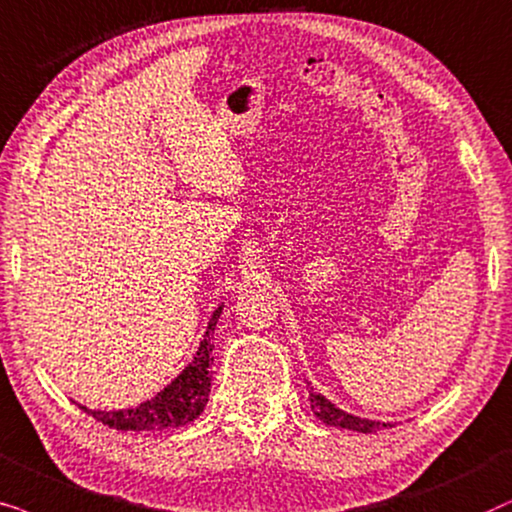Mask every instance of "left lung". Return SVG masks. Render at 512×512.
I'll return each instance as SVG.
<instances>
[{
	"instance_id": "1",
	"label": "left lung",
	"mask_w": 512,
	"mask_h": 512,
	"mask_svg": "<svg viewBox=\"0 0 512 512\" xmlns=\"http://www.w3.org/2000/svg\"><path fill=\"white\" fill-rule=\"evenodd\" d=\"M309 400L313 412L320 421L330 426H339V428H349V431H358V433H377L381 428H388L391 424H379V421H370V419H360L353 417V414H346L344 410H339L330 403V400L323 398L320 393H313V388H309Z\"/></svg>"
}]
</instances>
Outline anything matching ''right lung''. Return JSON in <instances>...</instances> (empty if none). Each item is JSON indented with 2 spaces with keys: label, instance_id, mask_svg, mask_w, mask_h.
Segmentation results:
<instances>
[{
  "label": "right lung",
  "instance_id": "obj_1",
  "mask_svg": "<svg viewBox=\"0 0 512 512\" xmlns=\"http://www.w3.org/2000/svg\"><path fill=\"white\" fill-rule=\"evenodd\" d=\"M222 306L213 313L210 318L206 335L196 351L192 363L185 367V372L180 374L175 381L163 388L161 393H156L152 400L142 403L131 410H117V412H105V410H88V407L79 405L86 414H91L93 419L102 421L109 428H117V431H163V428H175L182 424H189L203 412V407L208 403L210 393V372H213V332L220 318Z\"/></svg>",
  "mask_w": 512,
  "mask_h": 512
}]
</instances>
